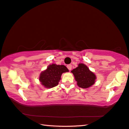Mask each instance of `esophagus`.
Returning <instances> with one entry per match:
<instances>
[{
    "label": "esophagus",
    "instance_id": "esophagus-1",
    "mask_svg": "<svg viewBox=\"0 0 129 129\" xmlns=\"http://www.w3.org/2000/svg\"><path fill=\"white\" fill-rule=\"evenodd\" d=\"M72 65H71V64H69V65H67V68H68V69L69 71H71V69H72Z\"/></svg>",
    "mask_w": 129,
    "mask_h": 129
}]
</instances>
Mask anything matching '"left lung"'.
<instances>
[{"label": "left lung", "mask_w": 129, "mask_h": 129, "mask_svg": "<svg viewBox=\"0 0 129 129\" xmlns=\"http://www.w3.org/2000/svg\"><path fill=\"white\" fill-rule=\"evenodd\" d=\"M71 72L79 87L87 88L95 83L96 78L95 74L84 64H79L78 67L72 70Z\"/></svg>", "instance_id": "obj_1"}]
</instances>
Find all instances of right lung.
I'll list each match as a JSON object with an SVG mask.
<instances>
[{"mask_svg": "<svg viewBox=\"0 0 129 129\" xmlns=\"http://www.w3.org/2000/svg\"><path fill=\"white\" fill-rule=\"evenodd\" d=\"M69 70L64 65H50L46 70L42 72L39 80L46 88H52L57 86L63 73L68 72Z\"/></svg>", "mask_w": 129, "mask_h": 129, "instance_id": "right-lung-1", "label": "right lung"}]
</instances>
